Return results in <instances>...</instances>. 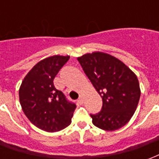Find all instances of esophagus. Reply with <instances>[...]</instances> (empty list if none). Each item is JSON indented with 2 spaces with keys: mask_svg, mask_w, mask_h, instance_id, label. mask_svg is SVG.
Segmentation results:
<instances>
[{
  "mask_svg": "<svg viewBox=\"0 0 159 159\" xmlns=\"http://www.w3.org/2000/svg\"><path fill=\"white\" fill-rule=\"evenodd\" d=\"M77 101H78V103L83 104V97L82 96V95H80L79 98H78V100H77Z\"/></svg>",
  "mask_w": 159,
  "mask_h": 159,
  "instance_id": "34e87169",
  "label": "esophagus"
}]
</instances>
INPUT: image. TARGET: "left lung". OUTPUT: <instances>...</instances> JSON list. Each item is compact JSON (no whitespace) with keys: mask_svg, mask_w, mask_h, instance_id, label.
I'll return each instance as SVG.
<instances>
[{"mask_svg":"<svg viewBox=\"0 0 159 159\" xmlns=\"http://www.w3.org/2000/svg\"><path fill=\"white\" fill-rule=\"evenodd\" d=\"M77 60L103 101L100 112L90 114L93 124L107 131L124 126L140 100L136 75L121 60L105 52L86 53Z\"/></svg>","mask_w":159,"mask_h":159,"instance_id":"left-lung-1","label":"left lung"}]
</instances>
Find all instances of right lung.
I'll use <instances>...</instances> for the list:
<instances>
[{
    "instance_id": "obj_1",
    "label": "right lung",
    "mask_w": 159,
    "mask_h": 159,
    "mask_svg": "<svg viewBox=\"0 0 159 159\" xmlns=\"http://www.w3.org/2000/svg\"><path fill=\"white\" fill-rule=\"evenodd\" d=\"M70 59L54 55L42 59L30 70L19 89V101L28 119L40 129L56 132L71 123L76 104L56 89L53 79Z\"/></svg>"
}]
</instances>
